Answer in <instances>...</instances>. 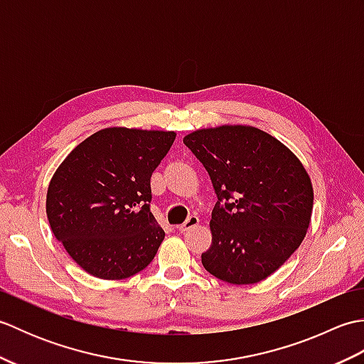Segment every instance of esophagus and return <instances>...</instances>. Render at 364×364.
<instances>
[{"label":"esophagus","instance_id":"esophagus-1","mask_svg":"<svg viewBox=\"0 0 364 364\" xmlns=\"http://www.w3.org/2000/svg\"><path fill=\"white\" fill-rule=\"evenodd\" d=\"M200 223V219H198V215H189L188 218V220L184 222V223H181L180 227H178V230L181 231V233H184V231H188V230H191V228H194V227H197Z\"/></svg>","mask_w":364,"mask_h":364}]
</instances>
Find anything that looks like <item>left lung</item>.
<instances>
[{
    "instance_id": "1",
    "label": "left lung",
    "mask_w": 364,
    "mask_h": 364,
    "mask_svg": "<svg viewBox=\"0 0 364 364\" xmlns=\"http://www.w3.org/2000/svg\"><path fill=\"white\" fill-rule=\"evenodd\" d=\"M183 142L218 196L203 267L231 284H253L282 267L305 239L313 184L288 146L249 125L192 131Z\"/></svg>"
}]
</instances>
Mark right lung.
Masks as SVG:
<instances>
[{
    "label": "right lung",
    "instance_id": "add662e5",
    "mask_svg": "<svg viewBox=\"0 0 364 364\" xmlns=\"http://www.w3.org/2000/svg\"><path fill=\"white\" fill-rule=\"evenodd\" d=\"M175 137V131L105 128L56 168L46 215L53 235L87 274L123 280L154 258L166 233L150 213V178Z\"/></svg>",
    "mask_w": 364,
    "mask_h": 364
}]
</instances>
